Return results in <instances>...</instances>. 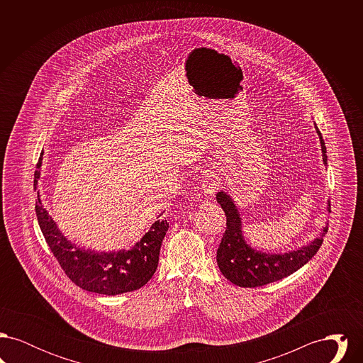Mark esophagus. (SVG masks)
<instances>
[{"label":"esophagus","instance_id":"34e87169","mask_svg":"<svg viewBox=\"0 0 363 363\" xmlns=\"http://www.w3.org/2000/svg\"><path fill=\"white\" fill-rule=\"evenodd\" d=\"M220 185V179L218 178V175L212 172H207L203 177L201 181V188L204 190V193L208 196H213L215 191L219 189Z\"/></svg>","mask_w":363,"mask_h":363}]
</instances>
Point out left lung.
<instances>
[{"label": "left lung", "instance_id": "1", "mask_svg": "<svg viewBox=\"0 0 363 363\" xmlns=\"http://www.w3.org/2000/svg\"><path fill=\"white\" fill-rule=\"evenodd\" d=\"M315 130L321 143L323 162L327 166L325 143L317 126ZM216 200L223 208L227 219L225 234L218 247L216 261L220 272L235 286L259 287L289 277L303 267L323 245L327 227H324L321 235L309 245L284 255H271L255 250L246 243L242 235L241 216L231 197L225 191H219L216 194ZM329 208L328 201V211Z\"/></svg>", "mask_w": 363, "mask_h": 363}]
</instances>
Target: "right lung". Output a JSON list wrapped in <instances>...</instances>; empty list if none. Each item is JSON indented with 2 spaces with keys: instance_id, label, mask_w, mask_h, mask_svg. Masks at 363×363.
<instances>
[{
  "instance_id": "add662e5",
  "label": "right lung",
  "mask_w": 363,
  "mask_h": 363,
  "mask_svg": "<svg viewBox=\"0 0 363 363\" xmlns=\"http://www.w3.org/2000/svg\"><path fill=\"white\" fill-rule=\"evenodd\" d=\"M43 155V152H42ZM42 155L36 164L42 166ZM40 172H35L36 190ZM36 218L54 257L64 269L65 275L80 289L104 295L129 293L143 287L154 277L162 241L167 233V220H155L144 237L129 250L95 252L79 247L68 241L52 216L42 206L39 191L36 200Z\"/></svg>"
}]
</instances>
